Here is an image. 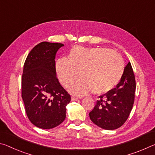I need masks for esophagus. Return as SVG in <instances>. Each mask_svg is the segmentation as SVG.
Segmentation results:
<instances>
[{"label": "esophagus", "mask_w": 155, "mask_h": 155, "mask_svg": "<svg viewBox=\"0 0 155 155\" xmlns=\"http://www.w3.org/2000/svg\"><path fill=\"white\" fill-rule=\"evenodd\" d=\"M78 100H79V97H78V96H75V95L71 96V101H77Z\"/></svg>", "instance_id": "obj_1"}]
</instances>
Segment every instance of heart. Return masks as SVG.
Returning <instances> with one entry per match:
<instances>
[{
    "instance_id": "1",
    "label": "heart",
    "mask_w": 155,
    "mask_h": 155,
    "mask_svg": "<svg viewBox=\"0 0 155 155\" xmlns=\"http://www.w3.org/2000/svg\"><path fill=\"white\" fill-rule=\"evenodd\" d=\"M55 69L60 83L66 87L77 80L80 73L82 80L70 88L72 93L82 95L92 91L100 95L120 82L125 64L120 54L109 49L75 47L68 58L57 60Z\"/></svg>"
}]
</instances>
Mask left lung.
<instances>
[{"label": "left lung", "mask_w": 155, "mask_h": 155, "mask_svg": "<svg viewBox=\"0 0 155 155\" xmlns=\"http://www.w3.org/2000/svg\"><path fill=\"white\" fill-rule=\"evenodd\" d=\"M135 89V75L130 62H128L116 88L99 97L94 108L89 113L91 120L105 130L121 127L133 108Z\"/></svg>", "instance_id": "1"}]
</instances>
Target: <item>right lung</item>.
Segmentation results:
<instances>
[{
	"instance_id": "1",
	"label": "right lung",
	"mask_w": 155,
	"mask_h": 155,
	"mask_svg": "<svg viewBox=\"0 0 155 155\" xmlns=\"http://www.w3.org/2000/svg\"><path fill=\"white\" fill-rule=\"evenodd\" d=\"M62 43L42 42L25 60L22 75V98L29 121L40 128L50 129L66 118L71 95L60 85L55 71V55Z\"/></svg>"
}]
</instances>
